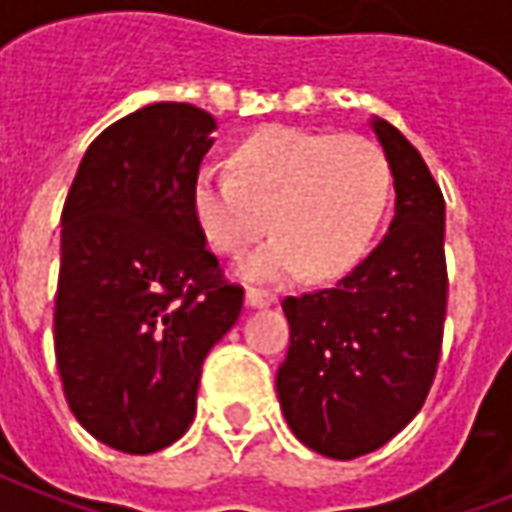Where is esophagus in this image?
<instances>
[{
	"mask_svg": "<svg viewBox=\"0 0 512 512\" xmlns=\"http://www.w3.org/2000/svg\"><path fill=\"white\" fill-rule=\"evenodd\" d=\"M274 296L268 293V290L260 288H249L246 290V307H252V310H263V307H271L274 304Z\"/></svg>",
	"mask_w": 512,
	"mask_h": 512,
	"instance_id": "34e87169",
	"label": "esophagus"
}]
</instances>
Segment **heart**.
I'll return each mask as SVG.
<instances>
[{
  "mask_svg": "<svg viewBox=\"0 0 512 512\" xmlns=\"http://www.w3.org/2000/svg\"><path fill=\"white\" fill-rule=\"evenodd\" d=\"M389 164L359 134L288 126L257 131L233 153V172L202 167L194 213L222 255H244L260 235L274 238L246 260L244 277L282 282L310 268L337 277L365 255L389 200Z\"/></svg>",
  "mask_w": 512,
  "mask_h": 512,
  "instance_id": "b5f03b06",
  "label": "heart"
}]
</instances>
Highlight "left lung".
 Returning a JSON list of instances; mask_svg holds the SVG:
<instances>
[{"mask_svg": "<svg viewBox=\"0 0 512 512\" xmlns=\"http://www.w3.org/2000/svg\"><path fill=\"white\" fill-rule=\"evenodd\" d=\"M370 126L395 178L389 233L337 285L282 301L290 348L279 406L301 444L337 461L384 447L417 417L447 312L439 183L395 126L381 117Z\"/></svg>", "mask_w": 512, "mask_h": 512, "instance_id": "1", "label": "left lung"}]
</instances>
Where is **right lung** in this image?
<instances>
[{
    "instance_id": "1",
    "label": "right lung",
    "mask_w": 512,
    "mask_h": 512,
    "mask_svg": "<svg viewBox=\"0 0 512 512\" xmlns=\"http://www.w3.org/2000/svg\"><path fill=\"white\" fill-rule=\"evenodd\" d=\"M213 131L191 104L136 109L95 136L62 208V389L82 428L128 455L189 430L202 362L244 307L194 213Z\"/></svg>"
}]
</instances>
